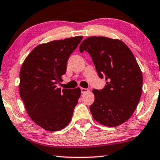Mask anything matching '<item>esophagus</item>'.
Masks as SVG:
<instances>
[{
  "mask_svg": "<svg viewBox=\"0 0 160 160\" xmlns=\"http://www.w3.org/2000/svg\"><path fill=\"white\" fill-rule=\"evenodd\" d=\"M81 91H82V93H84V92H88L89 89L86 88H81Z\"/></svg>",
  "mask_w": 160,
  "mask_h": 160,
  "instance_id": "1",
  "label": "esophagus"
}]
</instances>
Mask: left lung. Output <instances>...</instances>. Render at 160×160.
Wrapping results in <instances>:
<instances>
[{
    "instance_id": "obj_1",
    "label": "left lung",
    "mask_w": 160,
    "mask_h": 160,
    "mask_svg": "<svg viewBox=\"0 0 160 160\" xmlns=\"http://www.w3.org/2000/svg\"><path fill=\"white\" fill-rule=\"evenodd\" d=\"M79 51L92 59L103 89H93L95 101L89 107L94 119L102 125L117 127L130 119L141 98L143 76L132 52L124 42L103 36L83 41Z\"/></svg>"
}]
</instances>
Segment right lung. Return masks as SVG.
<instances>
[{
	"label": "right lung",
	"instance_id": "1",
	"mask_svg": "<svg viewBox=\"0 0 160 160\" xmlns=\"http://www.w3.org/2000/svg\"><path fill=\"white\" fill-rule=\"evenodd\" d=\"M82 38L76 36L37 46L22 65L19 95L31 119L46 130L65 128L78 103L80 88L61 89L58 85Z\"/></svg>",
	"mask_w": 160,
	"mask_h": 160
}]
</instances>
